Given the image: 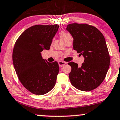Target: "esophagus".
I'll use <instances>...</instances> for the list:
<instances>
[{
  "label": "esophagus",
  "mask_w": 120,
  "mask_h": 120,
  "mask_svg": "<svg viewBox=\"0 0 120 120\" xmlns=\"http://www.w3.org/2000/svg\"><path fill=\"white\" fill-rule=\"evenodd\" d=\"M58 64H59V67H62L63 66L66 65V64H67V62H64V61H60L58 62Z\"/></svg>",
  "instance_id": "1"
}]
</instances>
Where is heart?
Here are the masks:
<instances>
[{
  "label": "heart",
  "instance_id": "1",
  "mask_svg": "<svg viewBox=\"0 0 120 120\" xmlns=\"http://www.w3.org/2000/svg\"><path fill=\"white\" fill-rule=\"evenodd\" d=\"M60 36L64 42H65L66 40L68 39V38H71V35L70 34L68 33H66V32H65V31L61 32Z\"/></svg>",
  "mask_w": 120,
  "mask_h": 120
}]
</instances>
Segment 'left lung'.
<instances>
[{"label":"left lung","instance_id":"1","mask_svg":"<svg viewBox=\"0 0 120 120\" xmlns=\"http://www.w3.org/2000/svg\"><path fill=\"white\" fill-rule=\"evenodd\" d=\"M73 38V49L84 58L80 67L70 62L69 78L72 85L82 91H90L101 85L108 71L110 56L105 38L94 26L86 24L67 25Z\"/></svg>","mask_w":120,"mask_h":120}]
</instances>
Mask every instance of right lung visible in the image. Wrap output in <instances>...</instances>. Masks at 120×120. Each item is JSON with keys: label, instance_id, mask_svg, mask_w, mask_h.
Instances as JSON below:
<instances>
[{"label": "right lung", "instance_id": "right-lung-1", "mask_svg": "<svg viewBox=\"0 0 120 120\" xmlns=\"http://www.w3.org/2000/svg\"><path fill=\"white\" fill-rule=\"evenodd\" d=\"M59 25H36L27 29L16 42L12 60L18 79L27 90L42 95L54 87L59 67L56 61L42 59L41 52L49 50Z\"/></svg>", "mask_w": 120, "mask_h": 120}]
</instances>
